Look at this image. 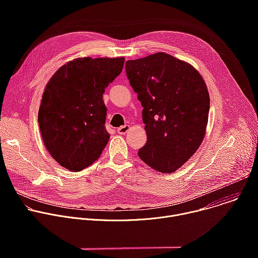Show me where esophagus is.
I'll return each instance as SVG.
<instances>
[{
    "instance_id": "obj_1",
    "label": "esophagus",
    "mask_w": 258,
    "mask_h": 258,
    "mask_svg": "<svg viewBox=\"0 0 258 258\" xmlns=\"http://www.w3.org/2000/svg\"><path fill=\"white\" fill-rule=\"evenodd\" d=\"M128 130H130V125H126V124H125V125H122V126L118 127V128H117V133H118L119 135H125Z\"/></svg>"
}]
</instances>
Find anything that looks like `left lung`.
<instances>
[{
  "label": "left lung",
  "mask_w": 258,
  "mask_h": 258,
  "mask_svg": "<svg viewBox=\"0 0 258 258\" xmlns=\"http://www.w3.org/2000/svg\"><path fill=\"white\" fill-rule=\"evenodd\" d=\"M138 94L147 143L139 157L153 169L170 173L197 151L208 121L209 94L199 72L165 53L125 62Z\"/></svg>",
  "instance_id": "obj_1"
}]
</instances>
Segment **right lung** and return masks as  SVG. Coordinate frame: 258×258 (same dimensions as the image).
Here are the masks:
<instances>
[{
	"label": "right lung",
	"instance_id": "obj_1",
	"mask_svg": "<svg viewBox=\"0 0 258 258\" xmlns=\"http://www.w3.org/2000/svg\"><path fill=\"white\" fill-rule=\"evenodd\" d=\"M123 63V57L78 58L61 66L47 84L40 131L51 156L66 169L83 170L102 154L110 137L103 94Z\"/></svg>",
	"mask_w": 258,
	"mask_h": 258
}]
</instances>
